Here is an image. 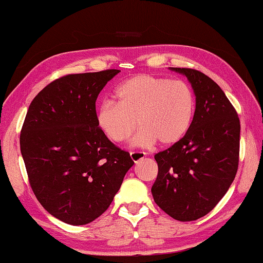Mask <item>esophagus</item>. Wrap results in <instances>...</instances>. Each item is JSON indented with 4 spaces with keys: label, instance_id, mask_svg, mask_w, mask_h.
<instances>
[{
    "label": "esophagus",
    "instance_id": "34e87169",
    "mask_svg": "<svg viewBox=\"0 0 263 263\" xmlns=\"http://www.w3.org/2000/svg\"><path fill=\"white\" fill-rule=\"evenodd\" d=\"M130 155H131L132 161L135 162V163H137V162H139L140 160H142V159H144V158L146 157V153H144V152H138V151H136V152H131Z\"/></svg>",
    "mask_w": 263,
    "mask_h": 263
}]
</instances>
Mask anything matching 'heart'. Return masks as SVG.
Masks as SVG:
<instances>
[{
	"mask_svg": "<svg viewBox=\"0 0 263 263\" xmlns=\"http://www.w3.org/2000/svg\"><path fill=\"white\" fill-rule=\"evenodd\" d=\"M116 102H104L97 111V124L115 142H124L136 131V146H161L179 142L190 130L196 99L188 83L181 80L138 74L119 84Z\"/></svg>",
	"mask_w": 263,
	"mask_h": 263,
	"instance_id": "obj_1",
	"label": "heart"
}]
</instances>
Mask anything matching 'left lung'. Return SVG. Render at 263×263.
I'll list each match as a JSON object with an SVG mask.
<instances>
[{"label":"left lung","mask_w":263,"mask_h":263,"mask_svg":"<svg viewBox=\"0 0 263 263\" xmlns=\"http://www.w3.org/2000/svg\"><path fill=\"white\" fill-rule=\"evenodd\" d=\"M169 69L188 79L196 111L188 133L154 155L159 173L151 191L167 215L190 221L208 215L232 184L239 162L240 121L212 79L190 68Z\"/></svg>","instance_id":"1"}]
</instances>
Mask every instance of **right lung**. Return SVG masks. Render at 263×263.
<instances>
[{
	"label": "right lung",
	"instance_id": "add662e5",
	"mask_svg": "<svg viewBox=\"0 0 263 263\" xmlns=\"http://www.w3.org/2000/svg\"><path fill=\"white\" fill-rule=\"evenodd\" d=\"M119 72L58 79L26 114L20 144L30 185L43 208L66 224L86 225L100 217L135 164L97 124V96Z\"/></svg>",
	"mask_w": 263,
	"mask_h": 263
}]
</instances>
